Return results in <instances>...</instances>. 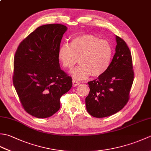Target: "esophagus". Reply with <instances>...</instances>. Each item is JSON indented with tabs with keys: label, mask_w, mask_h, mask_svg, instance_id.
<instances>
[{
	"label": "esophagus",
	"mask_w": 151,
	"mask_h": 151,
	"mask_svg": "<svg viewBox=\"0 0 151 151\" xmlns=\"http://www.w3.org/2000/svg\"><path fill=\"white\" fill-rule=\"evenodd\" d=\"M79 84H80V83L77 81H76V80H74V79L73 80V86H76Z\"/></svg>",
	"instance_id": "esophagus-1"
}]
</instances>
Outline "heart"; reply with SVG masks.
<instances>
[{"label":"heart","instance_id":"obj_1","mask_svg":"<svg viewBox=\"0 0 151 151\" xmlns=\"http://www.w3.org/2000/svg\"><path fill=\"white\" fill-rule=\"evenodd\" d=\"M113 49L108 40L92 34H82L71 40L70 45L60 47L58 58L64 68L70 69L78 62L81 65L70 71L73 78L82 80L91 75L98 77L105 73L111 63Z\"/></svg>","mask_w":151,"mask_h":151}]
</instances>
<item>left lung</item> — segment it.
Instances as JSON below:
<instances>
[{
	"instance_id": "obj_1",
	"label": "left lung",
	"mask_w": 151,
	"mask_h": 151,
	"mask_svg": "<svg viewBox=\"0 0 151 151\" xmlns=\"http://www.w3.org/2000/svg\"><path fill=\"white\" fill-rule=\"evenodd\" d=\"M115 53L108 69L88 82L90 89L86 98V110L93 117L102 118L120 111L129 101L134 74L132 59L125 41L117 36Z\"/></svg>"
}]
</instances>
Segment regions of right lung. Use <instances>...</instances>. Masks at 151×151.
<instances>
[{"label":"right lung","instance_id":"right-lung-1","mask_svg":"<svg viewBox=\"0 0 151 151\" xmlns=\"http://www.w3.org/2000/svg\"><path fill=\"white\" fill-rule=\"evenodd\" d=\"M67 29L60 24L43 25L16 50L13 83L24 110L37 118L49 117L58 111L61 97L73 86L71 77L59 63L60 43Z\"/></svg>","mask_w":151,"mask_h":151}]
</instances>
